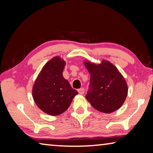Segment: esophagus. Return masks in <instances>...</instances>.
<instances>
[{
  "mask_svg": "<svg viewBox=\"0 0 153 153\" xmlns=\"http://www.w3.org/2000/svg\"><path fill=\"white\" fill-rule=\"evenodd\" d=\"M79 92V94H84V88H80V89H78V90H77Z\"/></svg>",
  "mask_w": 153,
  "mask_h": 153,
  "instance_id": "obj_1",
  "label": "esophagus"
}]
</instances>
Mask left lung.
<instances>
[{
  "label": "left lung",
  "mask_w": 153,
  "mask_h": 153,
  "mask_svg": "<svg viewBox=\"0 0 153 153\" xmlns=\"http://www.w3.org/2000/svg\"><path fill=\"white\" fill-rule=\"evenodd\" d=\"M84 64L90 74V89L86 95L88 101L105 113L119 109L126 100L128 88L117 67L106 60L100 64L85 61Z\"/></svg>",
  "instance_id": "left-lung-1"
}]
</instances>
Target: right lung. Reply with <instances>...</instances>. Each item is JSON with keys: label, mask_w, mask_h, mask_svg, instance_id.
Masks as SVG:
<instances>
[{"label": "right lung", "mask_w": 153, "mask_h": 153, "mask_svg": "<svg viewBox=\"0 0 153 153\" xmlns=\"http://www.w3.org/2000/svg\"><path fill=\"white\" fill-rule=\"evenodd\" d=\"M65 64L60 56L51 59L42 67L33 86V100L48 115L56 116L65 112L78 94L63 76Z\"/></svg>", "instance_id": "add662e5"}]
</instances>
